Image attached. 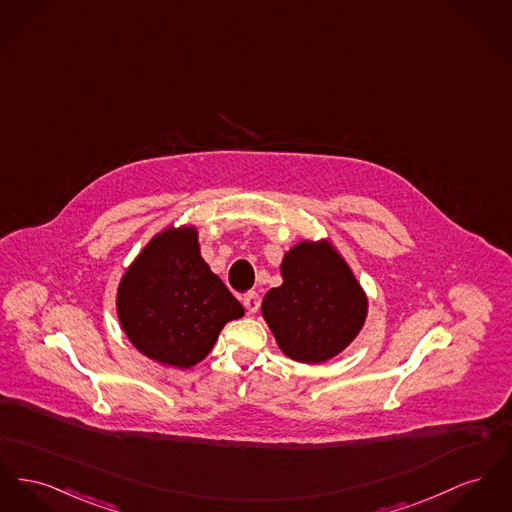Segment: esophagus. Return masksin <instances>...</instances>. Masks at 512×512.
Listing matches in <instances>:
<instances>
[{
    "label": "esophagus",
    "mask_w": 512,
    "mask_h": 512,
    "mask_svg": "<svg viewBox=\"0 0 512 512\" xmlns=\"http://www.w3.org/2000/svg\"><path fill=\"white\" fill-rule=\"evenodd\" d=\"M243 305H245V309L249 311V313H257L259 311V307H261V296L257 294V292H247L243 298Z\"/></svg>",
    "instance_id": "obj_1"
}]
</instances>
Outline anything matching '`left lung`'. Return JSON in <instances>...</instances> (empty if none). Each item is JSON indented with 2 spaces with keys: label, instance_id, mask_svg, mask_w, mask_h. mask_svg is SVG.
Returning a JSON list of instances; mask_svg holds the SVG:
<instances>
[{
  "label": "left lung",
  "instance_id": "8db88e82",
  "mask_svg": "<svg viewBox=\"0 0 512 512\" xmlns=\"http://www.w3.org/2000/svg\"><path fill=\"white\" fill-rule=\"evenodd\" d=\"M280 272L284 282L261 305L280 350L301 363L331 360L358 336L367 315L356 276L325 241L298 243Z\"/></svg>",
  "mask_w": 512,
  "mask_h": 512
}]
</instances>
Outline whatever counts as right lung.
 Here are the masks:
<instances>
[{"instance_id":"right-lung-1","label":"right lung","mask_w":512,"mask_h":512,"mask_svg":"<svg viewBox=\"0 0 512 512\" xmlns=\"http://www.w3.org/2000/svg\"><path fill=\"white\" fill-rule=\"evenodd\" d=\"M121 327L151 360L187 369L203 360L243 307L203 261L193 228L166 230L141 251L118 288Z\"/></svg>"}]
</instances>
